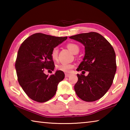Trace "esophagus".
<instances>
[{"mask_svg": "<svg viewBox=\"0 0 130 130\" xmlns=\"http://www.w3.org/2000/svg\"><path fill=\"white\" fill-rule=\"evenodd\" d=\"M70 76V74L69 73H65V77H68Z\"/></svg>", "mask_w": 130, "mask_h": 130, "instance_id": "esophagus-1", "label": "esophagus"}]
</instances>
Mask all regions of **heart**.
Masks as SVG:
<instances>
[{
  "mask_svg": "<svg viewBox=\"0 0 130 130\" xmlns=\"http://www.w3.org/2000/svg\"><path fill=\"white\" fill-rule=\"evenodd\" d=\"M67 47L68 49L70 50L73 54L78 53L80 50L78 46L76 43H68L67 45ZM58 50L57 47H54L51 50L50 52V57L53 61H56L58 60ZM74 67V65L73 63H62L57 65L56 68L61 71L69 73L71 70L73 69Z\"/></svg>",
  "mask_w": 130,
  "mask_h": 130,
  "instance_id": "1",
  "label": "heart"
}]
</instances>
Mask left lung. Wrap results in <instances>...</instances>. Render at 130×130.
<instances>
[{
	"instance_id": "left-lung-1",
	"label": "left lung",
	"mask_w": 130,
	"mask_h": 130,
	"mask_svg": "<svg viewBox=\"0 0 130 130\" xmlns=\"http://www.w3.org/2000/svg\"><path fill=\"white\" fill-rule=\"evenodd\" d=\"M85 46V53L77 71L89 73L85 76L77 74L74 85L76 94L85 102H94L102 98L112 84L116 71V55L113 47L102 35L96 32L79 34L70 37ZM85 70V71L83 70Z\"/></svg>"
}]
</instances>
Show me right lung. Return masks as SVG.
<instances>
[{
	"label": "right lung",
	"instance_id": "add662e5",
	"mask_svg": "<svg viewBox=\"0 0 130 130\" xmlns=\"http://www.w3.org/2000/svg\"><path fill=\"white\" fill-rule=\"evenodd\" d=\"M42 33H36L23 42L18 52L15 69L19 85L26 94L37 102H46L56 93L57 85L65 77L57 70L50 76L45 69L54 70V61L50 52L67 39Z\"/></svg>",
	"mask_w": 130,
	"mask_h": 130
}]
</instances>
